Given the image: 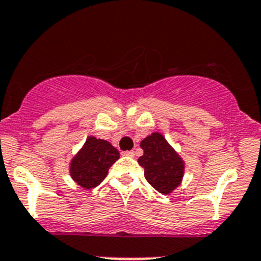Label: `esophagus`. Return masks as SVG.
Instances as JSON below:
<instances>
[{
  "label": "esophagus",
  "mask_w": 261,
  "mask_h": 261,
  "mask_svg": "<svg viewBox=\"0 0 261 261\" xmlns=\"http://www.w3.org/2000/svg\"><path fill=\"white\" fill-rule=\"evenodd\" d=\"M123 154H125V156H129V157H134V156H136V152H134V151H127V152H123Z\"/></svg>",
  "instance_id": "esophagus-1"
}]
</instances>
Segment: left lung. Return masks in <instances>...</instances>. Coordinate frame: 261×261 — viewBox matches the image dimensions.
<instances>
[{
	"instance_id": "8db88e82",
	"label": "left lung",
	"mask_w": 261,
	"mask_h": 261,
	"mask_svg": "<svg viewBox=\"0 0 261 261\" xmlns=\"http://www.w3.org/2000/svg\"><path fill=\"white\" fill-rule=\"evenodd\" d=\"M143 154L138 164L147 181L162 194H170L184 176V161L161 133H152L141 142Z\"/></svg>"
}]
</instances>
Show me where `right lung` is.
<instances>
[{
    "instance_id": "add662e5",
    "label": "right lung",
    "mask_w": 261,
    "mask_h": 261,
    "mask_svg": "<svg viewBox=\"0 0 261 261\" xmlns=\"http://www.w3.org/2000/svg\"><path fill=\"white\" fill-rule=\"evenodd\" d=\"M119 156V151L109 142L90 136L72 159L69 174L80 187L92 189L107 177L110 166Z\"/></svg>"
}]
</instances>
